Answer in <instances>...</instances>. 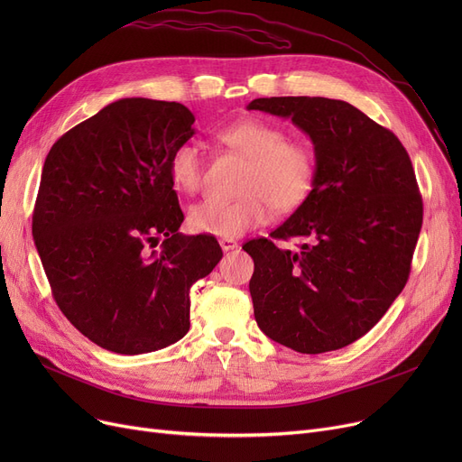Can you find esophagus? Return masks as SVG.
I'll return each mask as SVG.
<instances>
[{
    "label": "esophagus",
    "instance_id": "obj_1",
    "mask_svg": "<svg viewBox=\"0 0 462 462\" xmlns=\"http://www.w3.org/2000/svg\"><path fill=\"white\" fill-rule=\"evenodd\" d=\"M218 244H221V249H223L225 253L237 249V241H234V239H228V237H223L221 241H218Z\"/></svg>",
    "mask_w": 462,
    "mask_h": 462
}]
</instances>
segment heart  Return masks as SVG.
I'll list each match as a JSON object with an SVG mask.
<instances>
[{
	"mask_svg": "<svg viewBox=\"0 0 462 462\" xmlns=\"http://www.w3.org/2000/svg\"><path fill=\"white\" fill-rule=\"evenodd\" d=\"M217 140L247 164L239 183V199H206L194 204L190 226L217 237H239L268 223L277 211L298 209L310 194L317 176V159L310 148L260 117H245L218 129ZM170 178L185 192L199 190L204 176V152L197 140L178 143L168 161Z\"/></svg>",
	"mask_w": 462,
	"mask_h": 462,
	"instance_id": "obj_1",
	"label": "heart"
}]
</instances>
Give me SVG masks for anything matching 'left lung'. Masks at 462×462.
Returning <instances> with one entry per match:
<instances>
[{"label":"left lung","instance_id":"left-lung-1","mask_svg":"<svg viewBox=\"0 0 462 462\" xmlns=\"http://www.w3.org/2000/svg\"><path fill=\"white\" fill-rule=\"evenodd\" d=\"M247 110L290 117L314 145L307 200L273 238L300 236V251L251 239L249 282L258 328L301 354L352 345L392 307L410 275L423 202L401 140L350 103L270 97Z\"/></svg>","mask_w":462,"mask_h":462}]
</instances>
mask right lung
Returning a JSON list of instances; mask_svg holds the SVG:
<instances>
[{
  "label": "right lung",
  "instance_id": "right-lung-1",
  "mask_svg": "<svg viewBox=\"0 0 462 462\" xmlns=\"http://www.w3.org/2000/svg\"><path fill=\"white\" fill-rule=\"evenodd\" d=\"M192 124L180 103L131 97L67 131L46 155L35 247L67 320L105 350L134 356L180 341L190 286L223 258L213 236L178 232L168 161Z\"/></svg>",
  "mask_w": 462,
  "mask_h": 462
}]
</instances>
